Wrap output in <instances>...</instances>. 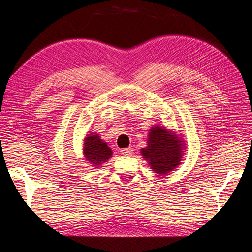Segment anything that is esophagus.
<instances>
[{
    "label": "esophagus",
    "instance_id": "obj_1",
    "mask_svg": "<svg viewBox=\"0 0 252 252\" xmlns=\"http://www.w3.org/2000/svg\"><path fill=\"white\" fill-rule=\"evenodd\" d=\"M121 154L123 156H131L133 154V149L131 147H128V148H124L121 150Z\"/></svg>",
    "mask_w": 252,
    "mask_h": 252
}]
</instances>
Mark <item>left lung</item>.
Here are the masks:
<instances>
[{
  "label": "left lung",
  "mask_w": 252,
  "mask_h": 252,
  "mask_svg": "<svg viewBox=\"0 0 252 252\" xmlns=\"http://www.w3.org/2000/svg\"><path fill=\"white\" fill-rule=\"evenodd\" d=\"M184 141L162 126L152 127L148 133L147 147L141 149L143 158L158 174L165 175L181 164Z\"/></svg>",
  "instance_id": "8db88e82"
}]
</instances>
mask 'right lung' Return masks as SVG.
<instances>
[{"label":"right lung","mask_w":252,"mask_h":252,"mask_svg":"<svg viewBox=\"0 0 252 252\" xmlns=\"http://www.w3.org/2000/svg\"><path fill=\"white\" fill-rule=\"evenodd\" d=\"M83 154L86 161L93 164L95 168H98L112 157V150L107 146V143H105L98 136V134L90 133L84 139Z\"/></svg>","instance_id":"obj_1"}]
</instances>
